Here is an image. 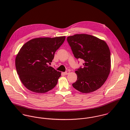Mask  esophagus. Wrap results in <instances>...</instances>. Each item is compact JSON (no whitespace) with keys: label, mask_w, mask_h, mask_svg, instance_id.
<instances>
[{"label":"esophagus","mask_w":130,"mask_h":130,"mask_svg":"<svg viewBox=\"0 0 130 130\" xmlns=\"http://www.w3.org/2000/svg\"><path fill=\"white\" fill-rule=\"evenodd\" d=\"M69 73H70L69 71H66V72H64L63 73H64L65 75H67V74H69Z\"/></svg>","instance_id":"esophagus-1"}]
</instances>
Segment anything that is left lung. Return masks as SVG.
Instances as JSON below:
<instances>
[{"instance_id": "1", "label": "left lung", "mask_w": 130, "mask_h": 130, "mask_svg": "<svg viewBox=\"0 0 130 130\" xmlns=\"http://www.w3.org/2000/svg\"><path fill=\"white\" fill-rule=\"evenodd\" d=\"M67 40L74 57L84 61L83 67L75 73L77 80L72 84L77 90L88 93L100 88L111 69L110 51L103 40L91 35L80 34L68 36Z\"/></svg>"}]
</instances>
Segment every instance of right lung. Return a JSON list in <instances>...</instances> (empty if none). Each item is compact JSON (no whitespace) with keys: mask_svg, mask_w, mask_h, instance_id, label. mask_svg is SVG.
<instances>
[{"mask_svg":"<svg viewBox=\"0 0 130 130\" xmlns=\"http://www.w3.org/2000/svg\"><path fill=\"white\" fill-rule=\"evenodd\" d=\"M65 38H36L22 46L16 57L15 67L21 82L30 91L44 93L57 85L61 72L48 64Z\"/></svg>","mask_w":130,"mask_h":130,"instance_id":"obj_1","label":"right lung"}]
</instances>
